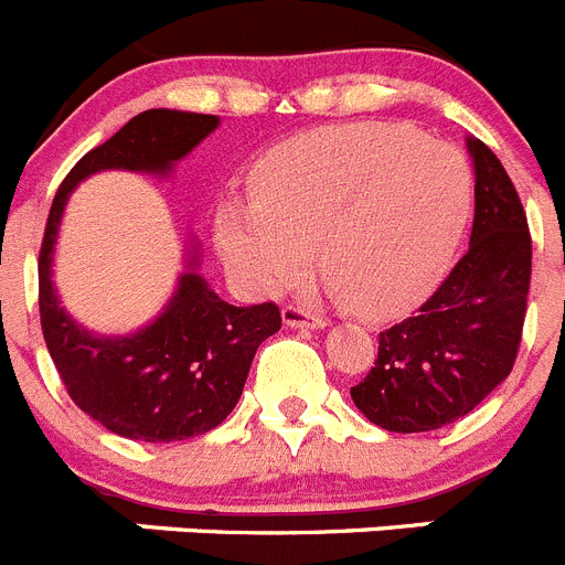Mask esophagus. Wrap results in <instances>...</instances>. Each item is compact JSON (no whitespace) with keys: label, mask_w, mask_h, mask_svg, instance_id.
Returning a JSON list of instances; mask_svg holds the SVG:
<instances>
[{"label":"esophagus","mask_w":565,"mask_h":565,"mask_svg":"<svg viewBox=\"0 0 565 565\" xmlns=\"http://www.w3.org/2000/svg\"><path fill=\"white\" fill-rule=\"evenodd\" d=\"M282 322L288 328H326L328 322L319 313L308 311V308H299V306H286L282 308Z\"/></svg>","instance_id":"34e87169"}]
</instances>
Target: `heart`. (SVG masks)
Here are the masks:
<instances>
[{
	"label": "heart",
	"instance_id": "obj_1",
	"mask_svg": "<svg viewBox=\"0 0 565 565\" xmlns=\"http://www.w3.org/2000/svg\"><path fill=\"white\" fill-rule=\"evenodd\" d=\"M254 201H226L212 223L228 271L282 294L317 263L367 319L411 311L450 271L472 209V178L452 143L404 124H342L259 158Z\"/></svg>",
	"mask_w": 565,
	"mask_h": 565
}]
</instances>
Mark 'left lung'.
I'll return each instance as SVG.
<instances>
[{"label":"left lung","mask_w":565,"mask_h":565,"mask_svg":"<svg viewBox=\"0 0 565 565\" xmlns=\"http://www.w3.org/2000/svg\"><path fill=\"white\" fill-rule=\"evenodd\" d=\"M476 169L469 248L416 317L379 333L351 398L376 427L427 433L472 413L509 376L532 277L526 212L495 152L467 138Z\"/></svg>","instance_id":"obj_1"}]
</instances>
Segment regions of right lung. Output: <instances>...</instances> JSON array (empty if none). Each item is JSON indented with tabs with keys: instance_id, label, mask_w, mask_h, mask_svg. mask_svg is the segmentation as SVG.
I'll list each match as a JSON object with an SVG mask.
<instances>
[{
	"instance_id": "1",
	"label": "right lung",
	"mask_w": 565,
	"mask_h": 565,
	"mask_svg": "<svg viewBox=\"0 0 565 565\" xmlns=\"http://www.w3.org/2000/svg\"><path fill=\"white\" fill-rule=\"evenodd\" d=\"M221 118L183 109H147L70 169L47 214L39 254L42 333L70 398L109 433L135 441H183L214 430L234 411L257 348L279 331L274 302L228 306L198 274V246L163 311L132 333L104 337L64 311L53 254L70 194L107 169L169 178Z\"/></svg>"
}]
</instances>
